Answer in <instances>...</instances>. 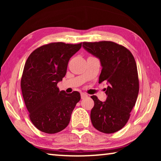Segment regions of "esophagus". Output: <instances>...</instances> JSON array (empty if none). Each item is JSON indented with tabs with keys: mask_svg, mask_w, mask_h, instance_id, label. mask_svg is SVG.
Returning <instances> with one entry per match:
<instances>
[{
	"mask_svg": "<svg viewBox=\"0 0 161 161\" xmlns=\"http://www.w3.org/2000/svg\"><path fill=\"white\" fill-rule=\"evenodd\" d=\"M88 97V95H87L86 93H84V92H81V99H84V98H86Z\"/></svg>",
	"mask_w": 161,
	"mask_h": 161,
	"instance_id": "34e87169",
	"label": "esophagus"
}]
</instances>
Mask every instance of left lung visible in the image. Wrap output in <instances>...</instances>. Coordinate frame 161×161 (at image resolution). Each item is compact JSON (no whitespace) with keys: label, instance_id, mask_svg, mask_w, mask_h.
Returning a JSON list of instances; mask_svg holds the SVG:
<instances>
[{"label":"left lung","instance_id":"obj_1","mask_svg":"<svg viewBox=\"0 0 161 161\" xmlns=\"http://www.w3.org/2000/svg\"><path fill=\"white\" fill-rule=\"evenodd\" d=\"M83 47L100 59L99 83L108 84L105 102L91 97L94 102L90 115L92 125L104 133L118 131L129 121L139 91L135 59L129 50L114 42H84Z\"/></svg>","mask_w":161,"mask_h":161}]
</instances>
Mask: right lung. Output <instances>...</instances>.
<instances>
[{
  "label": "right lung",
  "instance_id": "1",
  "mask_svg": "<svg viewBox=\"0 0 161 161\" xmlns=\"http://www.w3.org/2000/svg\"><path fill=\"white\" fill-rule=\"evenodd\" d=\"M81 47V42H51L35 49L27 59L20 81L22 94L30 119L42 132L64 129L80 102V92H59L58 83L66 75L71 57Z\"/></svg>",
  "mask_w": 161,
  "mask_h": 161
}]
</instances>
